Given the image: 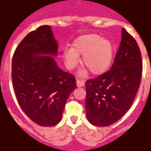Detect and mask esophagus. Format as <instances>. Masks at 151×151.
<instances>
[{
    "label": "esophagus",
    "instance_id": "esophagus-1",
    "mask_svg": "<svg viewBox=\"0 0 151 151\" xmlns=\"http://www.w3.org/2000/svg\"><path fill=\"white\" fill-rule=\"evenodd\" d=\"M77 86L78 88H81V87H83L84 85H85V82L83 81H80V80H77Z\"/></svg>",
    "mask_w": 151,
    "mask_h": 151
}]
</instances>
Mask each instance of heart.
<instances>
[{"label": "heart", "instance_id": "1", "mask_svg": "<svg viewBox=\"0 0 151 151\" xmlns=\"http://www.w3.org/2000/svg\"><path fill=\"white\" fill-rule=\"evenodd\" d=\"M80 55H83V63L95 75L106 73L111 66L114 57V45L108 39L98 34H84L73 42V48L63 50V59L68 70H73L80 63ZM87 71L83 70L81 75Z\"/></svg>", "mask_w": 151, "mask_h": 151}]
</instances>
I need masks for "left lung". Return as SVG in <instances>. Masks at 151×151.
I'll return each mask as SVG.
<instances>
[{
    "label": "left lung",
    "mask_w": 151,
    "mask_h": 151,
    "mask_svg": "<svg viewBox=\"0 0 151 151\" xmlns=\"http://www.w3.org/2000/svg\"><path fill=\"white\" fill-rule=\"evenodd\" d=\"M142 58L136 40L122 28V41L109 71L86 82L88 121L109 126L122 118L136 97L142 77Z\"/></svg>",
    "instance_id": "1"
}]
</instances>
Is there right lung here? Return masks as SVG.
<instances>
[{
    "mask_svg": "<svg viewBox=\"0 0 151 151\" xmlns=\"http://www.w3.org/2000/svg\"><path fill=\"white\" fill-rule=\"evenodd\" d=\"M58 42L50 26H41L25 37L12 58V85L20 107L29 119L50 127L62 119L76 80L57 65Z\"/></svg>",
    "mask_w": 151,
    "mask_h": 151,
    "instance_id": "right-lung-1",
    "label": "right lung"
}]
</instances>
